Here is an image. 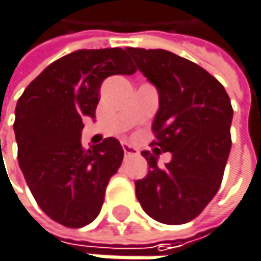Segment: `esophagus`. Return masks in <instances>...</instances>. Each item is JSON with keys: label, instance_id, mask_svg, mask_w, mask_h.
<instances>
[{"label": "esophagus", "instance_id": "obj_1", "mask_svg": "<svg viewBox=\"0 0 261 261\" xmlns=\"http://www.w3.org/2000/svg\"><path fill=\"white\" fill-rule=\"evenodd\" d=\"M122 149H124L125 157H133V155H136V154H137V149H136V148H133V146L128 145V143H124V145H122Z\"/></svg>", "mask_w": 261, "mask_h": 261}]
</instances>
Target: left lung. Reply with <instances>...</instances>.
<instances>
[{
	"mask_svg": "<svg viewBox=\"0 0 261 261\" xmlns=\"http://www.w3.org/2000/svg\"><path fill=\"white\" fill-rule=\"evenodd\" d=\"M137 69L157 87L155 146L143 151L149 171L136 184L142 208L169 225L196 218L216 195L231 149L233 107L224 86L196 63L165 49L127 48ZM173 160L163 168L158 154Z\"/></svg>",
	"mask_w": 261,
	"mask_h": 261,
	"instance_id": "left-lung-1",
	"label": "left lung"
}]
</instances>
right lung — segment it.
<instances>
[{
	"label": "right lung",
	"mask_w": 261,
	"mask_h": 261,
	"mask_svg": "<svg viewBox=\"0 0 261 261\" xmlns=\"http://www.w3.org/2000/svg\"><path fill=\"white\" fill-rule=\"evenodd\" d=\"M134 72L125 49H80L45 68L18 99L19 168L39 207L65 227L81 228L99 215L124 159L115 137L84 149L83 118H95L104 80Z\"/></svg>",
	"instance_id": "right-lung-1"
}]
</instances>
